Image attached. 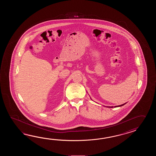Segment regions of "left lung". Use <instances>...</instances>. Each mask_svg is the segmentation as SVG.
Wrapping results in <instances>:
<instances>
[{"label": "left lung", "mask_w": 156, "mask_h": 156, "mask_svg": "<svg viewBox=\"0 0 156 156\" xmlns=\"http://www.w3.org/2000/svg\"><path fill=\"white\" fill-rule=\"evenodd\" d=\"M126 103H124V104H123L122 105H118V106H115L114 107H115V108H116V107H120V106H123V105H125ZM105 107H106V106H105ZM106 107H108V108H113V106H106Z\"/></svg>", "instance_id": "left-lung-1"}]
</instances>
